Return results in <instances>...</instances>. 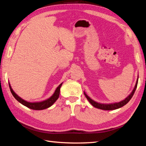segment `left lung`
Returning <instances> with one entry per match:
<instances>
[{"label":"left lung","instance_id":"1","mask_svg":"<svg viewBox=\"0 0 146 146\" xmlns=\"http://www.w3.org/2000/svg\"><path fill=\"white\" fill-rule=\"evenodd\" d=\"M138 78H139V76H137V81H136L134 88L132 90V91L131 94H130L127 97L124 99V100L119 102H115V103H110V104H102V103H100V102H97L93 100V99H92L88 95H87V94H86L85 92H84V95L86 97V99L89 101L90 103L95 108H99V109L104 110H116V109H118V108L124 106V105L127 104L130 101V100L132 98L136 88H137V86L138 83Z\"/></svg>","mask_w":146,"mask_h":146}]
</instances>
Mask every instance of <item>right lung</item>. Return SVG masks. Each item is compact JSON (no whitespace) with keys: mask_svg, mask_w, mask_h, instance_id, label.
Listing matches in <instances>:
<instances>
[{"mask_svg":"<svg viewBox=\"0 0 146 146\" xmlns=\"http://www.w3.org/2000/svg\"><path fill=\"white\" fill-rule=\"evenodd\" d=\"M62 84H63V83H61V84L58 86L56 89L55 90L54 94L52 95V96H51L49 98L46 99V100L41 101V102H29L24 100V99L21 98L19 96L15 94L14 91L12 90L10 83H9V87H10V89H11V92L12 93V95L14 96V97L16 99L19 103L23 104V105H24V106L28 107L31 108V109L36 110H44V109H46V108H48L49 107H50L51 106H52V105L55 103V102L59 98L60 93V88Z\"/></svg>","mask_w":146,"mask_h":146,"instance_id":"right-lung-1","label":"right lung"}]
</instances>
